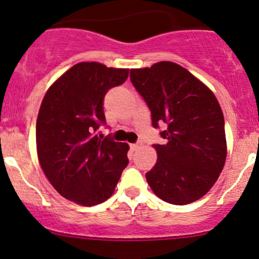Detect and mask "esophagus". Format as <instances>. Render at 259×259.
<instances>
[{
	"mask_svg": "<svg viewBox=\"0 0 259 259\" xmlns=\"http://www.w3.org/2000/svg\"><path fill=\"white\" fill-rule=\"evenodd\" d=\"M140 146H141V144H140V142H136V144L130 145V148H132L133 151H136V150H139Z\"/></svg>",
	"mask_w": 259,
	"mask_h": 259,
	"instance_id": "1",
	"label": "esophagus"
}]
</instances>
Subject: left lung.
Wrapping results in <instances>:
<instances>
[{
	"label": "left lung",
	"instance_id": "1",
	"mask_svg": "<svg viewBox=\"0 0 259 259\" xmlns=\"http://www.w3.org/2000/svg\"><path fill=\"white\" fill-rule=\"evenodd\" d=\"M130 81L151 111L152 125L165 140L153 145L157 163L146 173L163 201L191 203L209 191L227 158L224 115L213 92L173 62L130 70Z\"/></svg>",
	"mask_w": 259,
	"mask_h": 259
}]
</instances>
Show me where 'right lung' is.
Here are the masks:
<instances>
[{"mask_svg": "<svg viewBox=\"0 0 259 259\" xmlns=\"http://www.w3.org/2000/svg\"><path fill=\"white\" fill-rule=\"evenodd\" d=\"M127 75L129 69L81 62L45 95L36 120L37 156L47 179L67 200L86 207L102 203L129 163L126 144L99 135L106 125V94Z\"/></svg>", "mask_w": 259, "mask_h": 259, "instance_id": "obj_1", "label": "right lung"}]
</instances>
